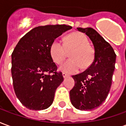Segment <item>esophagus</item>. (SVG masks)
<instances>
[{
    "instance_id": "esophagus-1",
    "label": "esophagus",
    "mask_w": 126,
    "mask_h": 126,
    "mask_svg": "<svg viewBox=\"0 0 126 126\" xmlns=\"http://www.w3.org/2000/svg\"><path fill=\"white\" fill-rule=\"evenodd\" d=\"M63 76L64 78H67V77L68 76V75L67 74H65V73H63Z\"/></svg>"
}]
</instances>
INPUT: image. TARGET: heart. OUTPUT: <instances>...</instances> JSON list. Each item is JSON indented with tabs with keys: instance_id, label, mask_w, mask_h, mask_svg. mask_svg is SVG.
<instances>
[{
	"instance_id": "b5f03b06",
	"label": "heart",
	"mask_w": 126,
	"mask_h": 126,
	"mask_svg": "<svg viewBox=\"0 0 126 126\" xmlns=\"http://www.w3.org/2000/svg\"><path fill=\"white\" fill-rule=\"evenodd\" d=\"M87 37L81 32H74L65 39L64 44L57 40L50 47V55L56 64H61L70 52L69 59L62 64L59 69L66 74H75L81 68L86 69L92 64L94 58V50L88 44Z\"/></svg>"
}]
</instances>
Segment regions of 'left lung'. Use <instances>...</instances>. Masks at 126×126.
I'll return each mask as SVG.
<instances>
[{
    "instance_id": "left-lung-1",
    "label": "left lung",
    "mask_w": 126,
    "mask_h": 126,
    "mask_svg": "<svg viewBox=\"0 0 126 126\" xmlns=\"http://www.w3.org/2000/svg\"><path fill=\"white\" fill-rule=\"evenodd\" d=\"M87 35L94 48V59L81 74L72 76L74 87L70 90V100L74 107L91 111L105 100L110 91L115 70L116 55L111 45L92 28H78Z\"/></svg>"
}]
</instances>
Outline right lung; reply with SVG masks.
<instances>
[{
  "label": "right lung",
  "mask_w": 126,
  "mask_h": 126,
  "mask_svg": "<svg viewBox=\"0 0 126 126\" xmlns=\"http://www.w3.org/2000/svg\"><path fill=\"white\" fill-rule=\"evenodd\" d=\"M71 26L48 25L32 29L23 36L11 55V74L15 94L31 110L52 105L55 91L63 82L61 72L50 55V47Z\"/></svg>",
  "instance_id": "right-lung-1"
}]
</instances>
